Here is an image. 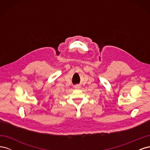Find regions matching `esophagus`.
<instances>
[{
	"label": "esophagus",
	"mask_w": 150,
	"mask_h": 150,
	"mask_svg": "<svg viewBox=\"0 0 150 150\" xmlns=\"http://www.w3.org/2000/svg\"><path fill=\"white\" fill-rule=\"evenodd\" d=\"M74 88H76V89H79L81 88V86L79 84H76L74 86Z\"/></svg>",
	"instance_id": "34e87169"
}]
</instances>
